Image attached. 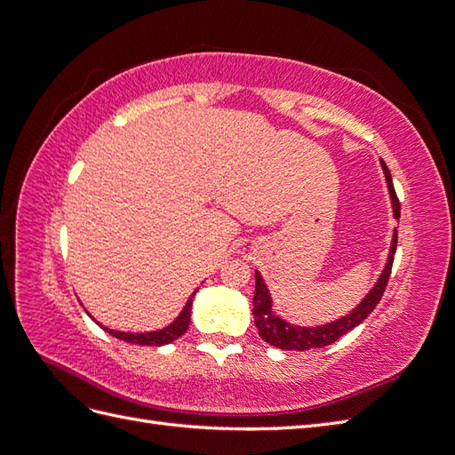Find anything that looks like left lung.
<instances>
[{
    "label": "left lung",
    "mask_w": 455,
    "mask_h": 455,
    "mask_svg": "<svg viewBox=\"0 0 455 455\" xmlns=\"http://www.w3.org/2000/svg\"><path fill=\"white\" fill-rule=\"evenodd\" d=\"M381 167H383L385 178H387V188H389L391 201H393L395 218H398L401 216V203H398V197L395 194L393 178H391L387 164H385L383 161H381ZM395 252H396V231L393 235L387 264H385V269L379 275L376 286L371 288L370 294L361 301L359 307H355L347 316H341V319H338L334 323L316 326V328L294 326V324H288L283 319H279V316L271 311V298L267 292V286H266L264 279H261V275L256 271V291H254V299H252V306H254L252 313H254V324L258 328L259 338L279 349L307 351V349L326 347V346H330V343L339 339L341 336H346L349 330L359 326L379 304V299L385 292V286H387V283H389Z\"/></svg>",
    "instance_id": "8db88e82"
}]
</instances>
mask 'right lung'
<instances>
[{"label":"right lung","instance_id":"add662e5","mask_svg":"<svg viewBox=\"0 0 455 455\" xmlns=\"http://www.w3.org/2000/svg\"><path fill=\"white\" fill-rule=\"evenodd\" d=\"M196 294V292H194ZM191 301H194V296H191L189 299H188V304H186V307L182 309V313H180V316H178V319L172 323V324H169L167 328H163V330H157V332H148V334H125V332H117V330H108V328H104V330H108L109 334H112L114 338H117V339H123V341H127V343H139V346H164V343H171V341H174L176 338H180L186 330H188V326H189V319H191Z\"/></svg>","mask_w":455,"mask_h":455}]
</instances>
